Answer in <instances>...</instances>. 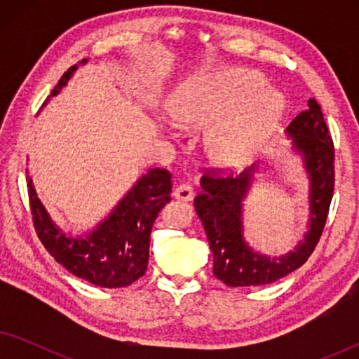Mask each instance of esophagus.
<instances>
[{
	"label": "esophagus",
	"mask_w": 359,
	"mask_h": 359,
	"mask_svg": "<svg viewBox=\"0 0 359 359\" xmlns=\"http://www.w3.org/2000/svg\"><path fill=\"white\" fill-rule=\"evenodd\" d=\"M173 196H175V199L186 201V203H188V201L194 198V191L189 184H180V186H176V188H175Z\"/></svg>",
	"instance_id": "1"
}]
</instances>
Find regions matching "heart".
Listing matches in <instances>:
<instances>
[{
	"label": "heart",
	"instance_id": "heart-1",
	"mask_svg": "<svg viewBox=\"0 0 359 359\" xmlns=\"http://www.w3.org/2000/svg\"><path fill=\"white\" fill-rule=\"evenodd\" d=\"M286 109L283 95L264 88L248 68H222L191 76L166 102L170 119L184 129H203L204 151L219 170H240L268 144Z\"/></svg>",
	"mask_w": 359,
	"mask_h": 359
}]
</instances>
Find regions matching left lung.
I'll list each match as a JSON object with an SVG mask.
<instances>
[{
  "mask_svg": "<svg viewBox=\"0 0 359 359\" xmlns=\"http://www.w3.org/2000/svg\"><path fill=\"white\" fill-rule=\"evenodd\" d=\"M291 150L301 155L309 180L307 232L291 252L269 257L250 247L243 235V204L252 189L258 166H250L240 176L201 178L203 191L194 198V209L208 235L214 255V276L232 287L263 286L287 276L311 257L325 227L335 184V150L318 102L311 97L286 129Z\"/></svg>",
  "mask_w": 359,
  "mask_h": 359,
  "instance_id": "1",
  "label": "left lung"
}]
</instances>
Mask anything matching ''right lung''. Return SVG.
<instances>
[{
    "label": "right lung",
    "instance_id": "obj_1",
    "mask_svg": "<svg viewBox=\"0 0 359 359\" xmlns=\"http://www.w3.org/2000/svg\"><path fill=\"white\" fill-rule=\"evenodd\" d=\"M86 62V58L81 60V65ZM76 68L73 65L63 73L47 101L62 91ZM27 193L34 227L57 263L95 286L126 287L147 271L151 225L163 205L170 203L171 175L160 168L149 170L101 222L80 235L68 233L52 219L29 175Z\"/></svg>",
    "mask_w": 359,
    "mask_h": 359
}]
</instances>
